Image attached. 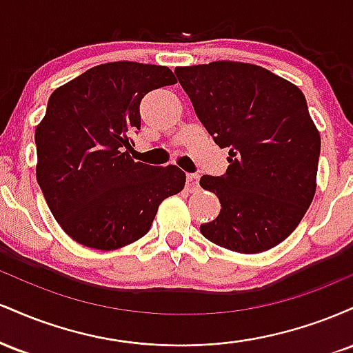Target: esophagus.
Returning a JSON list of instances; mask_svg holds the SVG:
<instances>
[{"instance_id": "esophagus-1", "label": "esophagus", "mask_w": 353, "mask_h": 353, "mask_svg": "<svg viewBox=\"0 0 353 353\" xmlns=\"http://www.w3.org/2000/svg\"><path fill=\"white\" fill-rule=\"evenodd\" d=\"M188 185L190 189H196L197 185H199V174H188Z\"/></svg>"}]
</instances>
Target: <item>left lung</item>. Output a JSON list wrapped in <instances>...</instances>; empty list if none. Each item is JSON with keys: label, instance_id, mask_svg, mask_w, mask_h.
Listing matches in <instances>:
<instances>
[{"label": "left lung", "instance_id": "obj_1", "mask_svg": "<svg viewBox=\"0 0 353 353\" xmlns=\"http://www.w3.org/2000/svg\"><path fill=\"white\" fill-rule=\"evenodd\" d=\"M174 72L214 143L229 149L225 174L201 177L221 201L202 236L241 254L281 244L317 188L320 134L305 96L255 64L216 61Z\"/></svg>", "mask_w": 353, "mask_h": 353}]
</instances>
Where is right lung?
I'll return each instance as SVG.
<instances>
[{"label":"right lung","instance_id":"obj_1","mask_svg":"<svg viewBox=\"0 0 353 353\" xmlns=\"http://www.w3.org/2000/svg\"><path fill=\"white\" fill-rule=\"evenodd\" d=\"M156 64H101L56 89L36 128V179L58 224L79 244L119 249L148 234L165 197L181 192L177 165L129 156L149 91L176 84Z\"/></svg>","mask_w":353,"mask_h":353}]
</instances>
